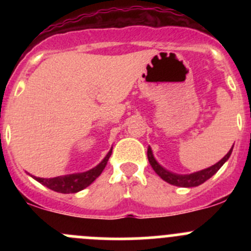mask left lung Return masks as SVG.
Instances as JSON below:
<instances>
[{
  "label": "left lung",
  "mask_w": 251,
  "mask_h": 251,
  "mask_svg": "<svg viewBox=\"0 0 251 251\" xmlns=\"http://www.w3.org/2000/svg\"><path fill=\"white\" fill-rule=\"evenodd\" d=\"M232 151H233V146L232 148L229 149L228 153L224 156L220 161H217L215 165L210 166V168L204 169V170L197 171V173L193 174H187V175H179V174H175L171 173V171L166 170L165 168L160 165V164L156 161V159L154 158L153 155V151H151V147H148V151H147V155H148V160L151 166L153 168V170L155 171L156 175H158L160 178H163L164 181L168 182V183L174 184V186L177 187H186V188H189V187H197L201 186V183H204L205 181L210 178V177L214 176L217 171L221 169V166L226 163L227 160L231 156Z\"/></svg>",
  "instance_id": "1"
}]
</instances>
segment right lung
I'll use <instances>...</instances> for the list:
<instances>
[{"label": "right lung", "instance_id": "right-lung-1", "mask_svg": "<svg viewBox=\"0 0 251 251\" xmlns=\"http://www.w3.org/2000/svg\"><path fill=\"white\" fill-rule=\"evenodd\" d=\"M111 151H113V148H110V151H108V154L104 156V159H103L97 166L92 168L91 170L85 171V173L64 175V176L53 177V178H41V177L32 176V175L30 174L27 175H30L32 178H35L41 184L46 186L47 188L52 189V191L54 192H58V193H76V192L82 191L83 188L90 186V184L102 174L105 165H107L108 160H109Z\"/></svg>", "mask_w": 251, "mask_h": 251}]
</instances>
